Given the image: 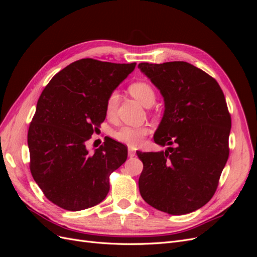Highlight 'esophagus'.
I'll return each instance as SVG.
<instances>
[{"label": "esophagus", "mask_w": 257, "mask_h": 257, "mask_svg": "<svg viewBox=\"0 0 257 257\" xmlns=\"http://www.w3.org/2000/svg\"><path fill=\"white\" fill-rule=\"evenodd\" d=\"M128 157H130V158L136 157V152H135L133 149H128Z\"/></svg>", "instance_id": "obj_1"}]
</instances>
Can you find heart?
<instances>
[{
  "label": "heart",
  "mask_w": 257,
  "mask_h": 257,
  "mask_svg": "<svg viewBox=\"0 0 257 257\" xmlns=\"http://www.w3.org/2000/svg\"><path fill=\"white\" fill-rule=\"evenodd\" d=\"M128 92L137 100H139L145 106H151L157 98V93L152 85L144 80L135 81L130 84ZM119 97L115 92L110 93L106 99L105 110L107 115L111 116L118 107ZM149 133V128L147 126H130L123 125L113 132V137L116 141L126 144L131 147H138L144 142V138Z\"/></svg>",
  "instance_id": "heart-1"
}]
</instances>
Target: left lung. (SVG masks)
<instances>
[{"label":"left lung","instance_id":"8db88e82","mask_svg":"<svg viewBox=\"0 0 257 257\" xmlns=\"http://www.w3.org/2000/svg\"><path fill=\"white\" fill-rule=\"evenodd\" d=\"M165 102L154 142L164 152L137 151L144 169L139 192L147 204L169 214L195 211L212 198L226 164L231 126L217 81L183 61L139 63Z\"/></svg>","mask_w":257,"mask_h":257}]
</instances>
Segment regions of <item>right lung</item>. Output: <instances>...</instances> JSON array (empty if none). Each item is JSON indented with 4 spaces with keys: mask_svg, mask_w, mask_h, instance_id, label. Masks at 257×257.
Segmentation results:
<instances>
[{
    "mask_svg": "<svg viewBox=\"0 0 257 257\" xmlns=\"http://www.w3.org/2000/svg\"><path fill=\"white\" fill-rule=\"evenodd\" d=\"M135 66L81 59L43 90L28 132L30 170L54 205L79 211L107 196L109 176L126 161L127 147L105 137L91 153L85 143L106 118L108 95Z\"/></svg>",
    "mask_w": 257,
    "mask_h": 257,
    "instance_id": "obj_1",
    "label": "right lung"
}]
</instances>
